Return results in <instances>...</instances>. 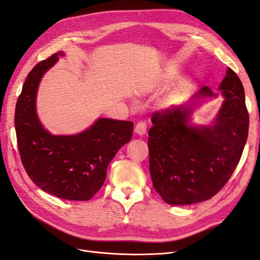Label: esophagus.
<instances>
[{"label":"esophagus","instance_id":"1","mask_svg":"<svg viewBox=\"0 0 260 260\" xmlns=\"http://www.w3.org/2000/svg\"><path fill=\"white\" fill-rule=\"evenodd\" d=\"M146 129H147V124L145 122L140 121L137 123L136 128H134V132L139 134V136H143V134L146 133Z\"/></svg>","mask_w":260,"mask_h":260}]
</instances>
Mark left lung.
<instances>
[{
    "instance_id": "left-lung-1",
    "label": "left lung",
    "mask_w": 260,
    "mask_h": 260,
    "mask_svg": "<svg viewBox=\"0 0 260 260\" xmlns=\"http://www.w3.org/2000/svg\"><path fill=\"white\" fill-rule=\"evenodd\" d=\"M219 90L225 100L212 124L190 122L200 99L218 95L208 86L185 105L151 116L149 172L155 189L168 204L209 200L225 186L242 156L249 118L243 85L230 68Z\"/></svg>"
}]
</instances>
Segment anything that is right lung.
Masks as SVG:
<instances>
[{"label": "right lung", "instance_id": "obj_1", "mask_svg": "<svg viewBox=\"0 0 260 260\" xmlns=\"http://www.w3.org/2000/svg\"><path fill=\"white\" fill-rule=\"evenodd\" d=\"M64 52L53 53L28 74L15 111L17 144L32 182L61 199L87 201L100 190L107 166L131 140L133 122L99 118L73 136H53L37 114V93L43 75Z\"/></svg>", "mask_w": 260, "mask_h": 260}]
</instances>
